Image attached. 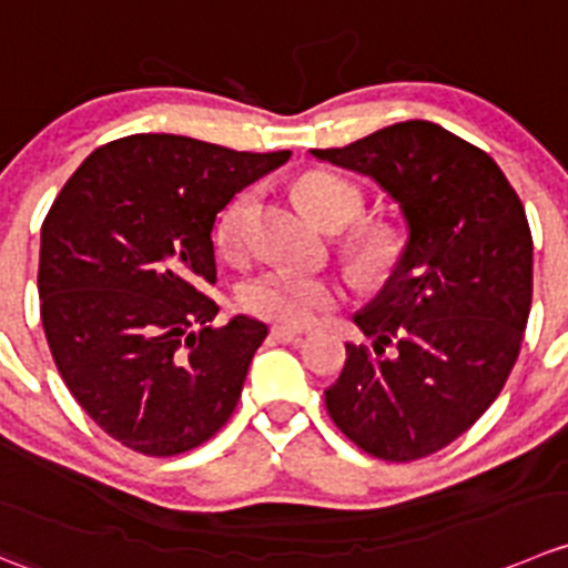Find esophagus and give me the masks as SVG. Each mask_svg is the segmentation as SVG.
<instances>
[{
	"mask_svg": "<svg viewBox=\"0 0 568 568\" xmlns=\"http://www.w3.org/2000/svg\"><path fill=\"white\" fill-rule=\"evenodd\" d=\"M268 338L280 341V344H291V341H300L302 333L300 329H291V327H272Z\"/></svg>",
	"mask_w": 568,
	"mask_h": 568,
	"instance_id": "1",
	"label": "esophagus"
}]
</instances>
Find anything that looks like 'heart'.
Here are the masks:
<instances>
[{"label": "heart", "mask_w": 568, "mask_h": 568, "mask_svg": "<svg viewBox=\"0 0 568 568\" xmlns=\"http://www.w3.org/2000/svg\"><path fill=\"white\" fill-rule=\"evenodd\" d=\"M294 200L307 216L327 230H341L361 213V194L355 185L335 174H305L296 180ZM250 194H239L216 224V244L227 257L244 255V219ZM399 255V235L385 224L363 227L349 241L352 268L363 280H379ZM246 313L280 327H311L327 311L346 300V285L324 274H300L288 268H268L241 285L239 294Z\"/></svg>", "instance_id": "b5f03b06"}]
</instances>
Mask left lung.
Returning <instances> with one entry per match:
<instances>
[{
	"label": "left lung",
	"mask_w": 568,
	"mask_h": 568,
	"mask_svg": "<svg viewBox=\"0 0 568 568\" xmlns=\"http://www.w3.org/2000/svg\"><path fill=\"white\" fill-rule=\"evenodd\" d=\"M316 161L372 180L407 239L355 324L324 390L329 418L363 453L416 460L464 436L519 357L532 302V235L503 169L442 124L410 119Z\"/></svg>",
	"instance_id": "obj_1"
}]
</instances>
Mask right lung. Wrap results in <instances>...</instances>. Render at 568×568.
Wrapping results in <instances>:
<instances>
[{"label":"right lung","instance_id":"1","mask_svg":"<svg viewBox=\"0 0 568 568\" xmlns=\"http://www.w3.org/2000/svg\"><path fill=\"white\" fill-rule=\"evenodd\" d=\"M291 152H235L138 132L99 146L49 207L38 296L49 349L82 410L135 453H189L233 416L268 327H213V222Z\"/></svg>","mask_w":568,"mask_h":568}]
</instances>
